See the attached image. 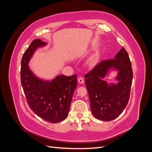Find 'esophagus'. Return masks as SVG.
I'll list each match as a JSON object with an SVG mask.
<instances>
[{
	"label": "esophagus",
	"mask_w": 152,
	"mask_h": 152,
	"mask_svg": "<svg viewBox=\"0 0 152 152\" xmlns=\"http://www.w3.org/2000/svg\"><path fill=\"white\" fill-rule=\"evenodd\" d=\"M78 82H79L80 84H84V80L82 77H79V78H78Z\"/></svg>",
	"instance_id": "1"
}]
</instances>
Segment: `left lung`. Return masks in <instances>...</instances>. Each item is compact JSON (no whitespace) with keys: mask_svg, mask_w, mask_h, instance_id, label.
<instances>
[{"mask_svg":"<svg viewBox=\"0 0 152 152\" xmlns=\"http://www.w3.org/2000/svg\"><path fill=\"white\" fill-rule=\"evenodd\" d=\"M112 69L118 71L117 84H108L102 79ZM131 63L122 48L114 59L100 62L85 75V83L92 113L101 121H110L121 114L128 103L132 81Z\"/></svg>","mask_w":152,"mask_h":152,"instance_id":"left-lung-1","label":"left lung"}]
</instances>
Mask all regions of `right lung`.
<instances>
[{"mask_svg":"<svg viewBox=\"0 0 152 152\" xmlns=\"http://www.w3.org/2000/svg\"><path fill=\"white\" fill-rule=\"evenodd\" d=\"M46 44L40 39H35L26 50L21 62V82L32 111L41 118L54 124L68 116L77 80L75 74L60 75L51 80H45L31 71L28 66L31 58L37 49Z\"/></svg>","mask_w":152,"mask_h":152,"instance_id":"obj_1","label":"right lung"}]
</instances>
